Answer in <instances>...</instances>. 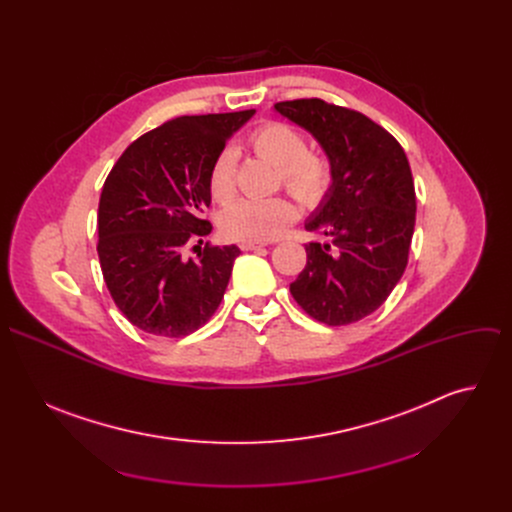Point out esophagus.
Masks as SVG:
<instances>
[{"label":"esophagus","instance_id":"34e87169","mask_svg":"<svg viewBox=\"0 0 512 512\" xmlns=\"http://www.w3.org/2000/svg\"><path fill=\"white\" fill-rule=\"evenodd\" d=\"M243 251H255V249H261L265 247V243H255V241H241L239 245Z\"/></svg>","mask_w":512,"mask_h":512}]
</instances>
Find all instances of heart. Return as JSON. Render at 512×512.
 <instances>
[{
	"label": "heart",
	"instance_id": "b5f03b06",
	"mask_svg": "<svg viewBox=\"0 0 512 512\" xmlns=\"http://www.w3.org/2000/svg\"><path fill=\"white\" fill-rule=\"evenodd\" d=\"M249 143L253 152L275 166L277 182L283 184L300 202L314 206L324 200L334 170L328 156L308 150L306 135L283 121H265ZM208 192L212 200L227 204L237 192L235 152L225 148L214 158L208 172ZM298 218V208L285 196L263 200H241L221 216V229L233 241L265 243L277 239Z\"/></svg>",
	"mask_w": 512,
	"mask_h": 512
}]
</instances>
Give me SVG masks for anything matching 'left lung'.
Returning a JSON list of instances; mask_svg holds the SVG:
<instances>
[{
	"instance_id": "8db88e82",
	"label": "left lung",
	"mask_w": 512,
	"mask_h": 512,
	"mask_svg": "<svg viewBox=\"0 0 512 512\" xmlns=\"http://www.w3.org/2000/svg\"><path fill=\"white\" fill-rule=\"evenodd\" d=\"M275 111L308 129L324 148L334 182L306 231L308 263L289 285L298 306L326 326L373 314L391 296L415 229V186L401 143L354 109L322 99L279 101Z\"/></svg>"
}]
</instances>
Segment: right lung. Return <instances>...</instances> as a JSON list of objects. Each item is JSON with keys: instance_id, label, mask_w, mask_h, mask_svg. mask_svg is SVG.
<instances>
[{"instance_id": "right-lung-1", "label": "right lung", "mask_w": 512, "mask_h": 512, "mask_svg": "<svg viewBox=\"0 0 512 512\" xmlns=\"http://www.w3.org/2000/svg\"><path fill=\"white\" fill-rule=\"evenodd\" d=\"M255 109L182 115L137 137L111 168L99 200L103 279L121 314L139 330L182 338L221 306L239 247L194 239L212 231L208 172L227 139Z\"/></svg>"}]
</instances>
